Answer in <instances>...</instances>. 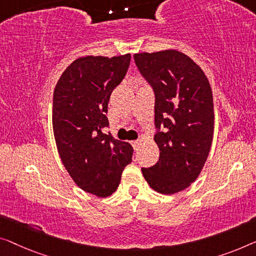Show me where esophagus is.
I'll use <instances>...</instances> for the list:
<instances>
[{
    "mask_svg": "<svg viewBox=\"0 0 256 256\" xmlns=\"http://www.w3.org/2000/svg\"><path fill=\"white\" fill-rule=\"evenodd\" d=\"M132 146H133V148H134V150H139V144H140V141L139 140H134V141H132Z\"/></svg>",
    "mask_w": 256,
    "mask_h": 256,
    "instance_id": "1",
    "label": "esophagus"
}]
</instances>
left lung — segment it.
<instances>
[{"instance_id":"8db88e82","label":"left lung","mask_w":256,"mask_h":256,"mask_svg":"<svg viewBox=\"0 0 256 256\" xmlns=\"http://www.w3.org/2000/svg\"><path fill=\"white\" fill-rule=\"evenodd\" d=\"M136 66L155 96V166L141 168L152 190L174 194L199 176L214 134V102L207 77L196 62L177 50L136 54Z\"/></svg>"}]
</instances>
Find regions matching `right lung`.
Masks as SVG:
<instances>
[{"label": "right lung", "instance_id": "1", "mask_svg": "<svg viewBox=\"0 0 256 256\" xmlns=\"http://www.w3.org/2000/svg\"><path fill=\"white\" fill-rule=\"evenodd\" d=\"M130 62V54L82 57L66 68L54 90L52 128L60 160L80 188L100 198L115 192L132 161L131 144L104 133L110 94Z\"/></svg>", "mask_w": 256, "mask_h": 256}]
</instances>
